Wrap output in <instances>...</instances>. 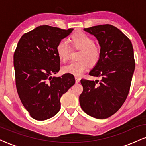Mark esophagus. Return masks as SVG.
<instances>
[{"label": "esophagus", "instance_id": "esophagus-1", "mask_svg": "<svg viewBox=\"0 0 146 146\" xmlns=\"http://www.w3.org/2000/svg\"><path fill=\"white\" fill-rule=\"evenodd\" d=\"M75 82H76V83L80 82V78H78V77H75Z\"/></svg>", "mask_w": 146, "mask_h": 146}]
</instances>
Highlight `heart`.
Here are the masks:
<instances>
[{
  "instance_id": "b5f03b06",
  "label": "heart",
  "mask_w": 146,
  "mask_h": 146,
  "mask_svg": "<svg viewBox=\"0 0 146 146\" xmlns=\"http://www.w3.org/2000/svg\"><path fill=\"white\" fill-rule=\"evenodd\" d=\"M70 43L72 47L80 49L78 56V61L64 65L62 67L64 73H69L75 76H81L88 69V65L94 66L98 62L101 56V51L99 46L95 44L91 37L86 33L78 31L70 37ZM56 53L61 61L67 60L69 55V46L66 41L58 42L56 48Z\"/></svg>"
}]
</instances>
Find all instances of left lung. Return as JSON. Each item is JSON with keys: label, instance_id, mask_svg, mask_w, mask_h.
Wrapping results in <instances>:
<instances>
[{"label": "left lung", "instance_id": "obj_1", "mask_svg": "<svg viewBox=\"0 0 146 146\" xmlns=\"http://www.w3.org/2000/svg\"><path fill=\"white\" fill-rule=\"evenodd\" d=\"M98 40L101 56L89 75L101 80H81V108L87 115L106 119L118 111L128 96L135 68L129 38L116 27L102 25L84 29Z\"/></svg>", "mask_w": 146, "mask_h": 146}]
</instances>
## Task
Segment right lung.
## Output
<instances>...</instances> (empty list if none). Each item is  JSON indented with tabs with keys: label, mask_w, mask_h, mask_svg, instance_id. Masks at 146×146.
Segmentation results:
<instances>
[{
	"label": "right lung",
	"mask_w": 146,
	"mask_h": 146,
	"mask_svg": "<svg viewBox=\"0 0 146 146\" xmlns=\"http://www.w3.org/2000/svg\"><path fill=\"white\" fill-rule=\"evenodd\" d=\"M73 29L42 25L21 37L14 55L16 85L22 104L38 121L51 118L60 110V98L74 84L72 74L53 77L60 71L57 44Z\"/></svg>",
	"instance_id": "obj_1"
}]
</instances>
